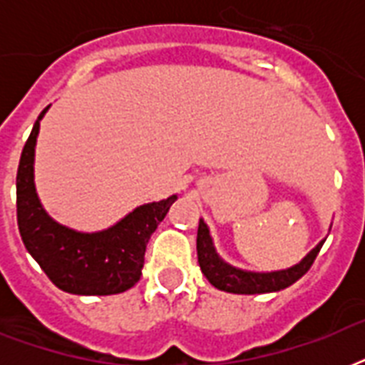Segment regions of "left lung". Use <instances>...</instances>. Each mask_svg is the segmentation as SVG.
Segmentation results:
<instances>
[{
    "instance_id": "8db88e82",
    "label": "left lung",
    "mask_w": 365,
    "mask_h": 365,
    "mask_svg": "<svg viewBox=\"0 0 365 365\" xmlns=\"http://www.w3.org/2000/svg\"><path fill=\"white\" fill-rule=\"evenodd\" d=\"M322 244L324 240L317 248H312L297 265L289 267V269L272 272H252L229 265L217 255L210 231L202 220L199 222V231H197V255H199L200 271L214 288L229 292V294H269V292H280V289L288 288L311 269Z\"/></svg>"
}]
</instances>
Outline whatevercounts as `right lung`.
Wrapping results in <instances>:
<instances>
[{"label": "right lung", "mask_w": 365, "mask_h": 365, "mask_svg": "<svg viewBox=\"0 0 365 365\" xmlns=\"http://www.w3.org/2000/svg\"><path fill=\"white\" fill-rule=\"evenodd\" d=\"M39 113L20 155L16 172V222L26 250L48 280L76 295H113L126 292L142 277L143 255L151 235L178 199L138 206L121 222L98 233H79L60 225L41 206L34 183V155L39 134Z\"/></svg>", "instance_id": "1"}]
</instances>
